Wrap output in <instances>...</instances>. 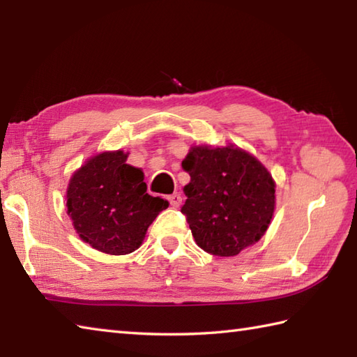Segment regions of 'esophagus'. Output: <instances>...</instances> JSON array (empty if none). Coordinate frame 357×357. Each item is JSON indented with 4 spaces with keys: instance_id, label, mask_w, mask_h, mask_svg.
<instances>
[{
    "instance_id": "34e87169",
    "label": "esophagus",
    "mask_w": 357,
    "mask_h": 357,
    "mask_svg": "<svg viewBox=\"0 0 357 357\" xmlns=\"http://www.w3.org/2000/svg\"><path fill=\"white\" fill-rule=\"evenodd\" d=\"M169 201L172 204V207L176 208L181 206V204H183V196H181L179 193H173L169 196Z\"/></svg>"
}]
</instances>
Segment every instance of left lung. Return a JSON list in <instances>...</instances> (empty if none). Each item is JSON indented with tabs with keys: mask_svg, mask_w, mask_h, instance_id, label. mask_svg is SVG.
I'll return each instance as SVG.
<instances>
[{
	"mask_svg": "<svg viewBox=\"0 0 357 357\" xmlns=\"http://www.w3.org/2000/svg\"><path fill=\"white\" fill-rule=\"evenodd\" d=\"M190 174L181 211L204 252L229 257L256 244L275 213V179L265 165L234 144L193 146L183 161Z\"/></svg>",
	"mask_w": 357,
	"mask_h": 357,
	"instance_id": "left-lung-1",
	"label": "left lung"
}]
</instances>
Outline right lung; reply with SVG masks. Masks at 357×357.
Listing matches in <instances>:
<instances>
[{
  "label": "right lung",
  "mask_w": 357,
  "mask_h": 357,
  "mask_svg": "<svg viewBox=\"0 0 357 357\" xmlns=\"http://www.w3.org/2000/svg\"><path fill=\"white\" fill-rule=\"evenodd\" d=\"M123 150L101 151L72 174L67 215L87 244L105 255H128L142 244L149 225L169 201L147 193L144 172L127 164Z\"/></svg>",
  "instance_id": "right-lung-1"
}]
</instances>
